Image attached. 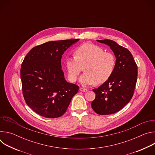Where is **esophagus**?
<instances>
[{"label":"esophagus","mask_w":155,"mask_h":155,"mask_svg":"<svg viewBox=\"0 0 155 155\" xmlns=\"http://www.w3.org/2000/svg\"><path fill=\"white\" fill-rule=\"evenodd\" d=\"M80 91H82V92H87V91H88V90H87V89H86V88H84V87H80Z\"/></svg>","instance_id":"obj_1"}]
</instances>
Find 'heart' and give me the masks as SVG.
Masks as SVG:
<instances>
[{"instance_id":"1","label":"heart","mask_w":155,"mask_h":155,"mask_svg":"<svg viewBox=\"0 0 155 155\" xmlns=\"http://www.w3.org/2000/svg\"><path fill=\"white\" fill-rule=\"evenodd\" d=\"M115 62L113 54L105 52L94 44L86 43L75 50V57L66 58L65 64L68 79L72 83L77 81L84 68V73L80 82L86 86L100 84L107 81L114 72Z\"/></svg>"}]
</instances>
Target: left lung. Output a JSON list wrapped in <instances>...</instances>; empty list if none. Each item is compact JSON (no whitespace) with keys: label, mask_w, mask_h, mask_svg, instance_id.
<instances>
[{"label":"left lung","mask_w":155,"mask_h":155,"mask_svg":"<svg viewBox=\"0 0 155 155\" xmlns=\"http://www.w3.org/2000/svg\"><path fill=\"white\" fill-rule=\"evenodd\" d=\"M110 47L116 57L112 76L93 91L96 98L91 102L99 115L115 114L121 110L133 96L137 78V65L130 52L112 40H97Z\"/></svg>","instance_id":"obj_1"}]
</instances>
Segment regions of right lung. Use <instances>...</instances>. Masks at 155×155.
I'll return each instance as SVG.
<instances>
[{
	"label": "right lung",
	"mask_w": 155,
	"mask_h": 155,
	"mask_svg": "<svg viewBox=\"0 0 155 155\" xmlns=\"http://www.w3.org/2000/svg\"><path fill=\"white\" fill-rule=\"evenodd\" d=\"M77 39L46 42L34 47L21 68L22 90L27 105L45 118L61 117L67 110L78 86L66 81L62 71L64 51Z\"/></svg>",
	"instance_id": "obj_1"
}]
</instances>
